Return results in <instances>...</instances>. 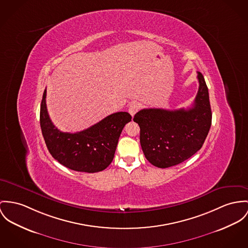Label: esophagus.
<instances>
[{
	"label": "esophagus",
	"instance_id": "1",
	"mask_svg": "<svg viewBox=\"0 0 248 248\" xmlns=\"http://www.w3.org/2000/svg\"><path fill=\"white\" fill-rule=\"evenodd\" d=\"M140 108V103H138V102H132V103L129 105V107H128V112L133 117L134 115L136 114V113L139 111Z\"/></svg>",
	"mask_w": 248,
	"mask_h": 248
}]
</instances>
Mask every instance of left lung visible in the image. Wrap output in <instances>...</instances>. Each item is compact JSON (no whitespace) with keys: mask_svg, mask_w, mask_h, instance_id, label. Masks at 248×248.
Here are the masks:
<instances>
[{"mask_svg":"<svg viewBox=\"0 0 248 248\" xmlns=\"http://www.w3.org/2000/svg\"><path fill=\"white\" fill-rule=\"evenodd\" d=\"M197 74L199 89L190 108H144L134 116L140 128L141 149L155 167L168 168L190 158L208 136L212 116L209 90L202 74Z\"/></svg>","mask_w":248,"mask_h":248,"instance_id":"1","label":"left lung"}]
</instances>
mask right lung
I'll list each match as a JSON object with an SVG mask.
<instances>
[{"instance_id":"1","label":"right lung","mask_w":248,"mask_h":248,"mask_svg":"<svg viewBox=\"0 0 248 248\" xmlns=\"http://www.w3.org/2000/svg\"><path fill=\"white\" fill-rule=\"evenodd\" d=\"M131 119L127 112H116L88 129L67 133L58 130L49 117L46 90L40 105V128L49 152L60 164L74 171L105 170L113 160L120 135Z\"/></svg>"}]
</instances>
